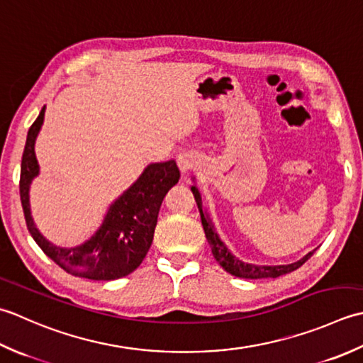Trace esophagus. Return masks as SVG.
<instances>
[{"label":"esophagus","mask_w":363,"mask_h":363,"mask_svg":"<svg viewBox=\"0 0 363 363\" xmlns=\"http://www.w3.org/2000/svg\"><path fill=\"white\" fill-rule=\"evenodd\" d=\"M177 164H179L182 174L189 172L191 169H194L196 164H197L196 153H192V152H183V153H180L179 157H177Z\"/></svg>","instance_id":"obj_1"}]
</instances>
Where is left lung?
Instances as JSON below:
<instances>
[{
    "label": "left lung",
    "mask_w": 363,
    "mask_h": 363,
    "mask_svg": "<svg viewBox=\"0 0 363 363\" xmlns=\"http://www.w3.org/2000/svg\"><path fill=\"white\" fill-rule=\"evenodd\" d=\"M192 194H194V199L197 202L199 206V211H201V219H202V225H203V230H205V236L206 240H208V244L211 247V252L213 257L216 258V262L223 266V268L230 272L232 276L235 277H241V279H276L279 276H284L288 274V272H291L294 269H298L299 266L304 264L310 257L313 255V252H308L306 257H302L301 260L290 263V264H277V266H258V264H250V263H244L241 262L240 258H236L230 250L227 249L225 244L220 241L219 235L214 230V227L211 224V220L208 218V214H206L202 208V197H201V192L196 186H191Z\"/></svg>",
    "instance_id": "obj_1"
}]
</instances>
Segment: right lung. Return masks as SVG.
I'll return each instance as SVG.
<instances>
[{
  "label": "right lung",
  "instance_id": "1",
  "mask_svg": "<svg viewBox=\"0 0 363 363\" xmlns=\"http://www.w3.org/2000/svg\"><path fill=\"white\" fill-rule=\"evenodd\" d=\"M45 116V106L28 131L20 172V199L28 230L51 260L77 277L114 280L128 276L143 263L152 246L162 199L179 183L180 171L174 160L152 162L139 179L109 205L101 225L86 242L75 247L55 246L35 227L29 205V186L39 175L34 153L35 138Z\"/></svg>",
  "mask_w": 363,
  "mask_h": 363
}]
</instances>
